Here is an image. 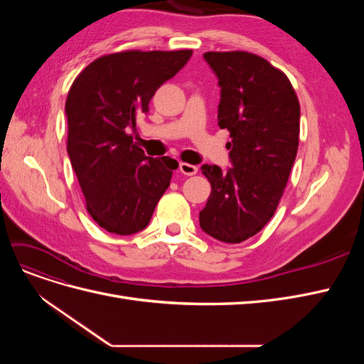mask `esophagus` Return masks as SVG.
I'll list each match as a JSON object with an SVG mask.
<instances>
[{
  "mask_svg": "<svg viewBox=\"0 0 364 364\" xmlns=\"http://www.w3.org/2000/svg\"><path fill=\"white\" fill-rule=\"evenodd\" d=\"M179 170H181V173L185 174V176H194V174L197 173V167H196V165H191V164H188V162H181V164H179Z\"/></svg>",
  "mask_w": 364,
  "mask_h": 364,
  "instance_id": "obj_1",
  "label": "esophagus"
}]
</instances>
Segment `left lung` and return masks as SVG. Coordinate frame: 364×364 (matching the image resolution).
I'll return each instance as SVG.
<instances>
[{"mask_svg":"<svg viewBox=\"0 0 364 364\" xmlns=\"http://www.w3.org/2000/svg\"><path fill=\"white\" fill-rule=\"evenodd\" d=\"M220 86L218 126L228 129L232 167L203 164L211 196L199 213L205 234L241 243L277 211L299 144L301 107L290 80L257 54H203Z\"/></svg>","mask_w":364,"mask_h":364,"instance_id":"8db88e82","label":"left lung"}]
</instances>
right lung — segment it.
<instances>
[{
	"mask_svg": "<svg viewBox=\"0 0 364 364\" xmlns=\"http://www.w3.org/2000/svg\"><path fill=\"white\" fill-rule=\"evenodd\" d=\"M191 50L124 51L98 58L74 80L65 105L68 156L91 217L117 235L147 228L179 164L149 158L127 135L158 87L179 73Z\"/></svg>",
	"mask_w": 364,
	"mask_h": 364,
	"instance_id": "1",
	"label": "right lung"
}]
</instances>
